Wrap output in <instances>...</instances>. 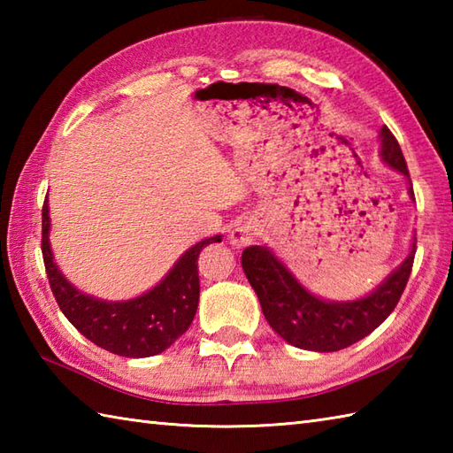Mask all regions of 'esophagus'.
<instances>
[{"mask_svg": "<svg viewBox=\"0 0 453 453\" xmlns=\"http://www.w3.org/2000/svg\"><path fill=\"white\" fill-rule=\"evenodd\" d=\"M257 235V227L251 221H242V224L234 226L232 232H229V242L235 247H245L255 239Z\"/></svg>", "mask_w": 453, "mask_h": 453, "instance_id": "esophagus-1", "label": "esophagus"}]
</instances>
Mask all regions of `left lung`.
I'll return each mask as SVG.
<instances>
[{
  "label": "left lung",
  "mask_w": 453,
  "mask_h": 453,
  "mask_svg": "<svg viewBox=\"0 0 453 453\" xmlns=\"http://www.w3.org/2000/svg\"><path fill=\"white\" fill-rule=\"evenodd\" d=\"M380 138L381 161L409 179L407 161L388 127L381 128ZM409 195L415 200L411 180ZM415 251L417 239H412L411 253L397 271H393L370 296L354 302H326L307 292L271 249L261 245L245 249L242 266L258 296L268 325L286 342L303 350L336 352L368 336L395 310L409 282Z\"/></svg>",
  "instance_id": "8db88e82"
}]
</instances>
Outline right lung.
<instances>
[{
	"mask_svg": "<svg viewBox=\"0 0 453 453\" xmlns=\"http://www.w3.org/2000/svg\"><path fill=\"white\" fill-rule=\"evenodd\" d=\"M48 202L42 206V258L52 294L75 329L101 349L127 358H146L159 354L175 342L195 319L200 280L198 255L210 243H219L221 235L208 237L192 245L169 274L143 296L128 302H104L85 296L65 280L54 263Z\"/></svg>",
	"mask_w": 453,
	"mask_h": 453,
	"instance_id": "add662e5",
	"label": "right lung"
}]
</instances>
